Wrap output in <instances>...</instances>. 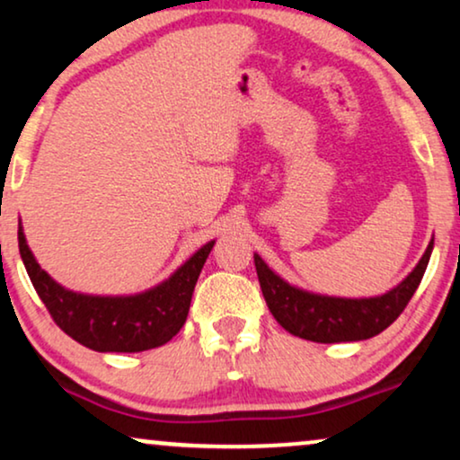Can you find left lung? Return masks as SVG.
Wrapping results in <instances>:
<instances>
[{"label": "left lung", "mask_w": 460, "mask_h": 460, "mask_svg": "<svg viewBox=\"0 0 460 460\" xmlns=\"http://www.w3.org/2000/svg\"><path fill=\"white\" fill-rule=\"evenodd\" d=\"M431 252L433 240L429 242L422 259L405 280L385 295L360 299L329 297L293 287L270 270V265L259 254H254V267L267 307L288 333L318 344H337V341L369 340L391 327L416 293Z\"/></svg>", "instance_id": "obj_1"}]
</instances>
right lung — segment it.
Masks as SVG:
<instances>
[{
    "label": "right lung",
    "mask_w": 460,
    "mask_h": 460,
    "mask_svg": "<svg viewBox=\"0 0 460 460\" xmlns=\"http://www.w3.org/2000/svg\"><path fill=\"white\" fill-rule=\"evenodd\" d=\"M212 246L214 242L203 243L167 280L144 293L86 295L52 280L29 250L19 223L21 259L52 321L97 352H142L167 344L187 321L197 278Z\"/></svg>",
    "instance_id": "right-lung-1"
}]
</instances>
